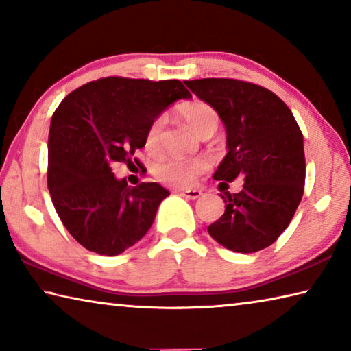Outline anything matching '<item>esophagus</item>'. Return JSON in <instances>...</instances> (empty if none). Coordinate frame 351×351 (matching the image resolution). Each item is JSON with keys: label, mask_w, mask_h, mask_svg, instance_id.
I'll list each match as a JSON object with an SVG mask.
<instances>
[{"label": "esophagus", "mask_w": 351, "mask_h": 351, "mask_svg": "<svg viewBox=\"0 0 351 351\" xmlns=\"http://www.w3.org/2000/svg\"><path fill=\"white\" fill-rule=\"evenodd\" d=\"M181 195L187 199H198L201 195H203V192H201V190H198V189H189V190H182Z\"/></svg>", "instance_id": "34e87169"}]
</instances>
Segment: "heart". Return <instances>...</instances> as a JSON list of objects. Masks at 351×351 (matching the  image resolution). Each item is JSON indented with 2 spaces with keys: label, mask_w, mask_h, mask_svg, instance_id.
Returning <instances> with one entry per match:
<instances>
[{
  "label": "heart",
  "mask_w": 351,
  "mask_h": 351,
  "mask_svg": "<svg viewBox=\"0 0 351 351\" xmlns=\"http://www.w3.org/2000/svg\"><path fill=\"white\" fill-rule=\"evenodd\" d=\"M181 117L186 121L187 125L197 133L199 138L215 133L219 125V116L212 105L203 102V100H193L182 105L180 108ZM164 130V117L159 116L153 119L145 132V148L148 152H158L161 147ZM209 167V161L206 158H192V159H178L169 158L158 162L153 167V175L159 182L171 187H189L195 184L198 176Z\"/></svg>",
  "instance_id": "1"
}]
</instances>
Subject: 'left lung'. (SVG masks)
<instances>
[{
    "label": "left lung",
    "mask_w": 351,
    "mask_h": 351,
    "mask_svg": "<svg viewBox=\"0 0 351 351\" xmlns=\"http://www.w3.org/2000/svg\"><path fill=\"white\" fill-rule=\"evenodd\" d=\"M186 85L226 127L228 153L213 173L219 189L245 180L239 194L221 195L226 210L207 228L209 235L234 252L261 251L288 228L304 197V136L287 104L263 86L235 79Z\"/></svg>",
    "instance_id": "left-lung-1"
}]
</instances>
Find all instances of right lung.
Wrapping results in <instances>:
<instances>
[{
    "label": "right lung",
    "instance_id": "1",
    "mask_svg": "<svg viewBox=\"0 0 351 351\" xmlns=\"http://www.w3.org/2000/svg\"><path fill=\"white\" fill-rule=\"evenodd\" d=\"M190 97L180 80L105 77L58 105L47 139V189L63 226L88 251L117 255L152 228L170 192L158 182L130 187L111 165L133 164L153 119Z\"/></svg>",
    "mask_w": 351,
    "mask_h": 351
}]
</instances>
